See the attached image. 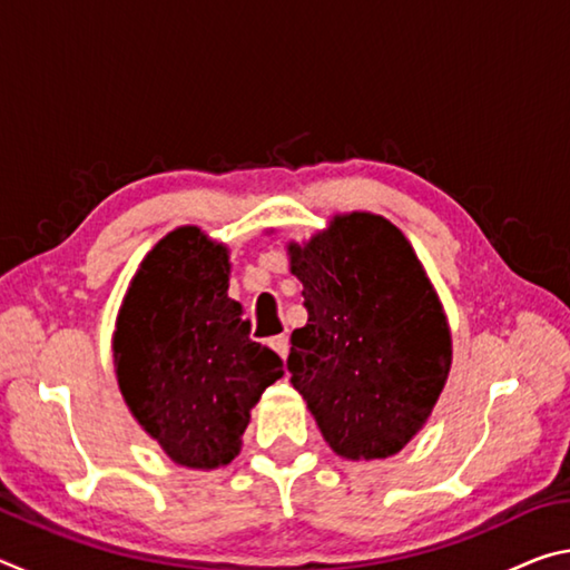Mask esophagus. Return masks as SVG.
I'll list each match as a JSON object with an SVG mask.
<instances>
[{"instance_id": "obj_1", "label": "esophagus", "mask_w": 570, "mask_h": 570, "mask_svg": "<svg viewBox=\"0 0 570 570\" xmlns=\"http://www.w3.org/2000/svg\"><path fill=\"white\" fill-rule=\"evenodd\" d=\"M272 350L282 356V360H286V354H288V336L286 334H282V336H274L272 340Z\"/></svg>"}]
</instances>
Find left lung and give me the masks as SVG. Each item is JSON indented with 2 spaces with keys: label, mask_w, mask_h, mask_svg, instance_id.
<instances>
[{
  "label": "left lung",
  "mask_w": 570,
  "mask_h": 570,
  "mask_svg": "<svg viewBox=\"0 0 570 570\" xmlns=\"http://www.w3.org/2000/svg\"><path fill=\"white\" fill-rule=\"evenodd\" d=\"M308 322L286 366L322 435L346 460H382L430 420L452 364L435 286L402 230L377 214H336L286 246Z\"/></svg>",
  "instance_id": "1"
}]
</instances>
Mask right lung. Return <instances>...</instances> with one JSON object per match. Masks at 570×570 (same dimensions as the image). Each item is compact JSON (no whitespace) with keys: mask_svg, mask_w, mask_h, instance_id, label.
<instances>
[{"mask_svg":"<svg viewBox=\"0 0 570 570\" xmlns=\"http://www.w3.org/2000/svg\"><path fill=\"white\" fill-rule=\"evenodd\" d=\"M228 246L198 226L163 236L125 292L112 334L115 377L132 417L190 470L228 465L278 354L248 340L228 296Z\"/></svg>","mask_w":570,"mask_h":570,"instance_id":"obj_1","label":"right lung"}]
</instances>
